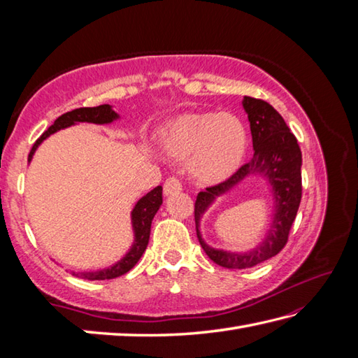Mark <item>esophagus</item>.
Here are the masks:
<instances>
[{
  "mask_svg": "<svg viewBox=\"0 0 358 358\" xmlns=\"http://www.w3.org/2000/svg\"><path fill=\"white\" fill-rule=\"evenodd\" d=\"M181 191V181L177 177H169L164 181V195H172Z\"/></svg>",
  "mask_w": 358,
  "mask_h": 358,
  "instance_id": "obj_1",
  "label": "esophagus"
}]
</instances>
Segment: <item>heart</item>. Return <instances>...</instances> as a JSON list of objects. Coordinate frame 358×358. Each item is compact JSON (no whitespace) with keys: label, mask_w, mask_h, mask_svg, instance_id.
I'll return each instance as SVG.
<instances>
[{"label":"heart","mask_w":358,"mask_h":358,"mask_svg":"<svg viewBox=\"0 0 358 358\" xmlns=\"http://www.w3.org/2000/svg\"><path fill=\"white\" fill-rule=\"evenodd\" d=\"M163 149L201 183H218L237 169L246 149V132L231 113H189L166 129Z\"/></svg>","instance_id":"obj_1"}]
</instances>
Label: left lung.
Wrapping results in <instances>:
<instances>
[{
  "mask_svg": "<svg viewBox=\"0 0 358 358\" xmlns=\"http://www.w3.org/2000/svg\"><path fill=\"white\" fill-rule=\"evenodd\" d=\"M243 108L252 134L254 157L223 183L206 187L195 201V227L200 245L212 262L227 269L252 268L275 257L287 243L301 200V150L283 117L269 103L252 96L243 98ZM252 174H262L268 180L274 199L273 222L265 240L252 251L241 255L210 248L199 232L202 214L218 196Z\"/></svg>",
  "mask_w": 358,
  "mask_h": 358,
  "instance_id": "obj_1",
  "label": "left lung"
}]
</instances>
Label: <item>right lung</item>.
I'll list each match as a JSON object with an SVG mask.
<instances>
[{
  "label": "right lung",
  "instance_id": "1",
  "mask_svg": "<svg viewBox=\"0 0 358 358\" xmlns=\"http://www.w3.org/2000/svg\"><path fill=\"white\" fill-rule=\"evenodd\" d=\"M120 115L112 109V106L109 104H101L96 106V108H80L71 112L63 113L62 117H58L55 120L48 131H45L40 138H38L34 144L32 150L29 154V163L32 159L35 150L38 146L50 136L52 134H55L58 131H62L64 127L73 126L77 123H94V124H109L112 121L118 120ZM163 203V187L157 186L155 189H152L150 192H148L144 196L136 201L135 208L131 212V218H132V229H134V243L129 252L118 260L115 264L109 266L106 269L100 271H89V272H72V275H77L80 278L85 280H112L124 275L126 272L131 271L134 266L138 263L141 258L143 252L148 248L149 243V235H150V224L152 220H154L157 210L159 209Z\"/></svg>",
  "mask_w": 358,
  "mask_h": 358
}]
</instances>
